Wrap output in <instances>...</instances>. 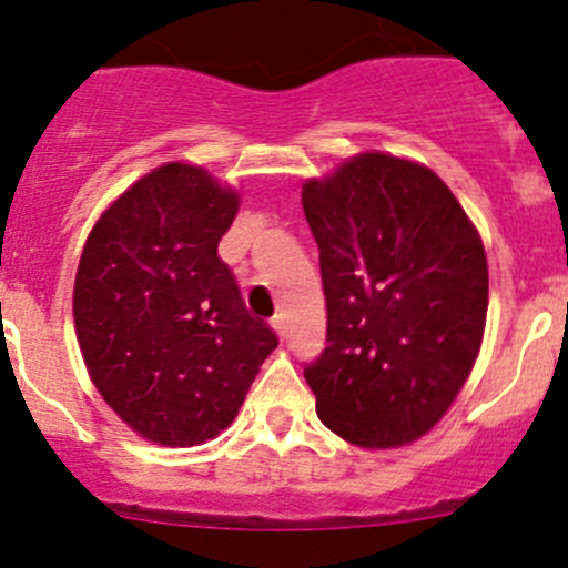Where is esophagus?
Returning a JSON list of instances; mask_svg holds the SVG:
<instances>
[{"label": "esophagus", "mask_w": 568, "mask_h": 568, "mask_svg": "<svg viewBox=\"0 0 568 568\" xmlns=\"http://www.w3.org/2000/svg\"><path fill=\"white\" fill-rule=\"evenodd\" d=\"M271 327L276 329V335H278V337H284V333H286L284 316H273V318H271Z\"/></svg>", "instance_id": "obj_1"}]
</instances>
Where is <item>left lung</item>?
Segmentation results:
<instances>
[{
  "label": "left lung",
  "mask_w": 568,
  "mask_h": 568,
  "mask_svg": "<svg viewBox=\"0 0 568 568\" xmlns=\"http://www.w3.org/2000/svg\"><path fill=\"white\" fill-rule=\"evenodd\" d=\"M327 348L305 365L316 416L359 448H399L467 384L486 329L488 263L432 169L362 152L303 184Z\"/></svg>",
  "instance_id": "obj_1"
}]
</instances>
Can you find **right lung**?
Returning <instances> with one entry per match:
<instances>
[{"label": "right lung", "instance_id": "1", "mask_svg": "<svg viewBox=\"0 0 568 568\" xmlns=\"http://www.w3.org/2000/svg\"><path fill=\"white\" fill-rule=\"evenodd\" d=\"M239 203L201 165L165 163L133 182L82 246V359L104 403L150 443L214 439L278 346L216 254Z\"/></svg>", "mask_w": 568, "mask_h": 568}]
</instances>
